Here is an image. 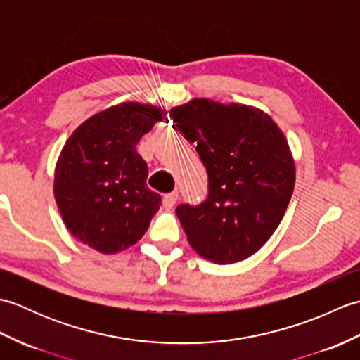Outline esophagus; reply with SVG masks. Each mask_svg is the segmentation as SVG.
<instances>
[{
    "label": "esophagus",
    "instance_id": "esophagus-1",
    "mask_svg": "<svg viewBox=\"0 0 360 360\" xmlns=\"http://www.w3.org/2000/svg\"><path fill=\"white\" fill-rule=\"evenodd\" d=\"M178 198H179L178 192H172V193H167V195H164V198H162V204H164V207H165V209H172L173 205L176 204V201H178Z\"/></svg>",
    "mask_w": 360,
    "mask_h": 360
}]
</instances>
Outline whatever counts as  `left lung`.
I'll return each instance as SVG.
<instances>
[{
    "mask_svg": "<svg viewBox=\"0 0 360 360\" xmlns=\"http://www.w3.org/2000/svg\"><path fill=\"white\" fill-rule=\"evenodd\" d=\"M196 143L209 176L207 200L176 207L187 240L217 264L246 259L271 238L288 209L295 164L285 134L262 110L193 98L170 111Z\"/></svg>",
    "mask_w": 360,
    "mask_h": 360,
    "instance_id": "left-lung-1",
    "label": "left lung"
}]
</instances>
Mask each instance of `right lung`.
Returning a JSON list of instances; mask_svg holds the SVG:
<instances>
[{
    "mask_svg": "<svg viewBox=\"0 0 360 360\" xmlns=\"http://www.w3.org/2000/svg\"><path fill=\"white\" fill-rule=\"evenodd\" d=\"M167 111L127 102L91 116L60 153L53 196L75 238L102 254L139 241L159 210L160 196L147 187L148 167L136 150Z\"/></svg>",
    "mask_w": 360,
    "mask_h": 360,
    "instance_id": "right-lung-1",
    "label": "right lung"
}]
</instances>
